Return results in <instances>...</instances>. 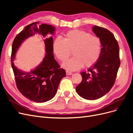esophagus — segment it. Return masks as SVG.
<instances>
[{"mask_svg":"<svg viewBox=\"0 0 133 133\" xmlns=\"http://www.w3.org/2000/svg\"><path fill=\"white\" fill-rule=\"evenodd\" d=\"M66 75H71L72 74H73V73H71V72H70V71H66Z\"/></svg>","mask_w":133,"mask_h":133,"instance_id":"1","label":"esophagus"}]
</instances>
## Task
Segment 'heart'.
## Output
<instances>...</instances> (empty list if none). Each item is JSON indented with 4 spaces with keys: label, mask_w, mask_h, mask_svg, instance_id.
Instances as JSON below:
<instances>
[{
    "label": "heart",
    "mask_w": 133,
    "mask_h": 133,
    "mask_svg": "<svg viewBox=\"0 0 133 133\" xmlns=\"http://www.w3.org/2000/svg\"><path fill=\"white\" fill-rule=\"evenodd\" d=\"M102 50V42L97 36L82 30H70L64 35L56 38L53 50L57 57L62 62L71 55L74 57L63 64L69 70H76L83 65L90 67L98 61Z\"/></svg>",
    "instance_id": "obj_1"
}]
</instances>
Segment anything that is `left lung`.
<instances>
[{"instance_id": "8db88e82", "label": "left lung", "mask_w": 133, "mask_h": 133, "mask_svg": "<svg viewBox=\"0 0 133 133\" xmlns=\"http://www.w3.org/2000/svg\"><path fill=\"white\" fill-rule=\"evenodd\" d=\"M92 30L101 41V53L93 66L80 73L82 81L76 87L78 94L87 100L98 99L110 90L120 64L119 47L114 35L98 26H94Z\"/></svg>"}]
</instances>
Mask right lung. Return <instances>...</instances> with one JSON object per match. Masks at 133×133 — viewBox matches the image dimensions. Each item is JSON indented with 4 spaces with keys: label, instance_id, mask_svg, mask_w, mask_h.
Listing matches in <instances>:
<instances>
[{
    "label": "right lung",
    "instance_id": "1",
    "mask_svg": "<svg viewBox=\"0 0 133 133\" xmlns=\"http://www.w3.org/2000/svg\"><path fill=\"white\" fill-rule=\"evenodd\" d=\"M38 24L39 22L30 24L16 36L12 44L11 63L19 91L31 101L44 103L49 101L55 96L60 80L66 76V72L60 68L54 59L53 38L46 37L49 34H54L55 27L42 24L38 28ZM37 33L46 37L44 39L46 54L42 62L37 67L26 73L14 65L13 62L15 53L26 38Z\"/></svg>",
    "mask_w": 133,
    "mask_h": 133
}]
</instances>
